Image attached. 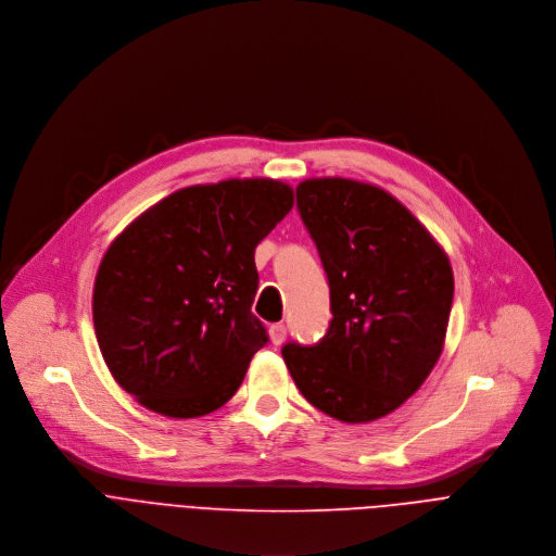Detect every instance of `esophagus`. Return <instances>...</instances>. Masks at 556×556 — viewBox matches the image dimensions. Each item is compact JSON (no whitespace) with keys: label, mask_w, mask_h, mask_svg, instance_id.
<instances>
[{"label":"esophagus","mask_w":556,"mask_h":556,"mask_svg":"<svg viewBox=\"0 0 556 556\" xmlns=\"http://www.w3.org/2000/svg\"><path fill=\"white\" fill-rule=\"evenodd\" d=\"M285 338H287V328L282 324H271L269 326V340H271L274 346H280L285 342Z\"/></svg>","instance_id":"esophagus-1"}]
</instances>
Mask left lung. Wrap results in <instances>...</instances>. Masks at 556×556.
<instances>
[{
	"label": "left lung",
	"mask_w": 556,
	"mask_h": 556,
	"mask_svg": "<svg viewBox=\"0 0 556 556\" xmlns=\"http://www.w3.org/2000/svg\"><path fill=\"white\" fill-rule=\"evenodd\" d=\"M295 192L328 276L332 319L319 344H287L282 359L302 396L330 418H383L425 383L445 349L450 256L381 186L311 177Z\"/></svg>",
	"instance_id": "1"
}]
</instances>
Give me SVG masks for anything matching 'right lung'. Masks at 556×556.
I'll list each match as a JSON object with an SVG mask.
<instances>
[{"mask_svg": "<svg viewBox=\"0 0 556 556\" xmlns=\"http://www.w3.org/2000/svg\"><path fill=\"white\" fill-rule=\"evenodd\" d=\"M293 207L271 177L170 192L111 241L91 295L102 359L147 409L197 418L226 405L265 346L252 313L256 245Z\"/></svg>", "mask_w": 556, "mask_h": 556, "instance_id": "right-lung-1", "label": "right lung"}]
</instances>
